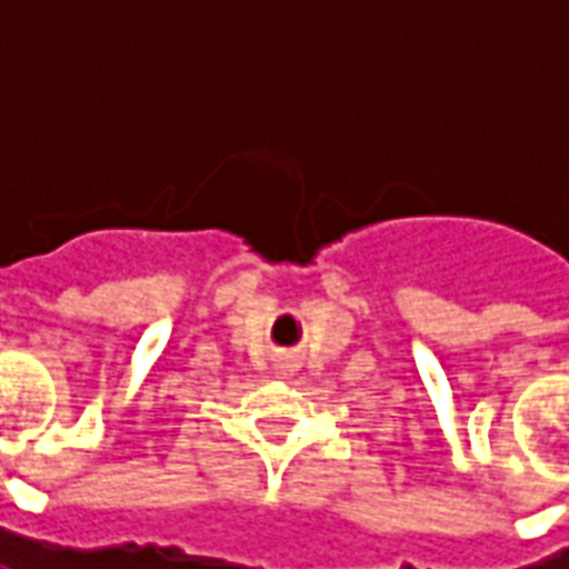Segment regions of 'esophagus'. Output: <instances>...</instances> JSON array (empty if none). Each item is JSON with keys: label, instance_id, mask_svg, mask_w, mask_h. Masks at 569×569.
<instances>
[{"label": "esophagus", "instance_id": "esophagus-1", "mask_svg": "<svg viewBox=\"0 0 569 569\" xmlns=\"http://www.w3.org/2000/svg\"><path fill=\"white\" fill-rule=\"evenodd\" d=\"M296 371H298V359L283 357L273 362V375H277V378H292Z\"/></svg>", "mask_w": 569, "mask_h": 569}]
</instances>
